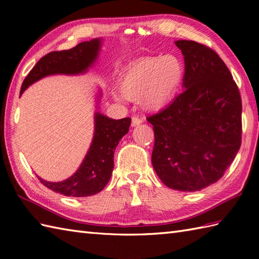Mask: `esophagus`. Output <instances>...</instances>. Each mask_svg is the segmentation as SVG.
Masks as SVG:
<instances>
[{
  "instance_id": "34e87169",
  "label": "esophagus",
  "mask_w": 259,
  "mask_h": 259,
  "mask_svg": "<svg viewBox=\"0 0 259 259\" xmlns=\"http://www.w3.org/2000/svg\"><path fill=\"white\" fill-rule=\"evenodd\" d=\"M142 121H144V119L140 118V117H133V121H131V125L133 126H136V125H139Z\"/></svg>"
}]
</instances>
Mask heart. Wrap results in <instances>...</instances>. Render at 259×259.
Wrapping results in <instances>:
<instances>
[{"label": "heart", "instance_id": "obj_1", "mask_svg": "<svg viewBox=\"0 0 259 259\" xmlns=\"http://www.w3.org/2000/svg\"><path fill=\"white\" fill-rule=\"evenodd\" d=\"M185 75V64L179 57L168 54L141 60L131 65L121 81V92L139 100L147 109L158 110L171 100ZM115 98L121 96L115 93Z\"/></svg>", "mask_w": 259, "mask_h": 259}]
</instances>
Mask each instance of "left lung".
Returning a JSON list of instances; mask_svg holds the SVG:
<instances>
[{"label":"left lung","instance_id":"left-lung-1","mask_svg":"<svg viewBox=\"0 0 259 259\" xmlns=\"http://www.w3.org/2000/svg\"><path fill=\"white\" fill-rule=\"evenodd\" d=\"M185 59L184 91L147 118L151 161L167 187L197 191L221 179L241 145V98L227 65L195 41H176Z\"/></svg>","mask_w":259,"mask_h":259}]
</instances>
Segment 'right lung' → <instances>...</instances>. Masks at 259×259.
I'll return each mask as SVG.
<instances>
[{"label":"right lung","mask_w":259,"mask_h":259,"mask_svg":"<svg viewBox=\"0 0 259 259\" xmlns=\"http://www.w3.org/2000/svg\"><path fill=\"white\" fill-rule=\"evenodd\" d=\"M100 46V38H93L81 42L70 50L48 53L26 75L20 95L27 87L47 75L85 72L96 61ZM95 122V136L90 149L75 174L59 183H50L37 177L49 189L69 197H88L100 192L109 183L113 170L114 150L120 139L128 134L131 119L114 120L97 112Z\"/></svg>","instance_id":"obj_1"}]
</instances>
